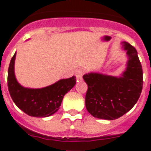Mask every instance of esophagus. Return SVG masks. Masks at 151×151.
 Returning <instances> with one entry per match:
<instances>
[{
    "mask_svg": "<svg viewBox=\"0 0 151 151\" xmlns=\"http://www.w3.org/2000/svg\"><path fill=\"white\" fill-rule=\"evenodd\" d=\"M83 74H84V71L81 69H79L78 71L76 72V78H77V80H78V81H82V79H83Z\"/></svg>",
    "mask_w": 151,
    "mask_h": 151,
    "instance_id": "1",
    "label": "esophagus"
}]
</instances>
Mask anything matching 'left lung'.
Segmentation results:
<instances>
[{"label":"left lung","instance_id":"obj_1","mask_svg":"<svg viewBox=\"0 0 151 151\" xmlns=\"http://www.w3.org/2000/svg\"><path fill=\"white\" fill-rule=\"evenodd\" d=\"M128 58L126 69L119 77L98 72L83 76L88 84L85 105L95 118L113 120L119 118L135 105L143 88V70L136 49L122 42Z\"/></svg>","mask_w":151,"mask_h":151}]
</instances>
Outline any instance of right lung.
I'll return each instance as SVG.
<instances>
[{
	"label": "right lung",
	"mask_w": 151,
	"mask_h": 151,
	"mask_svg": "<svg viewBox=\"0 0 151 151\" xmlns=\"http://www.w3.org/2000/svg\"><path fill=\"white\" fill-rule=\"evenodd\" d=\"M16 52L11 60L8 72L10 95L17 106L33 117H48L58 111L63 96L76 84V77L61 79L42 88H24L18 82L14 74Z\"/></svg>",
	"instance_id": "1"
}]
</instances>
